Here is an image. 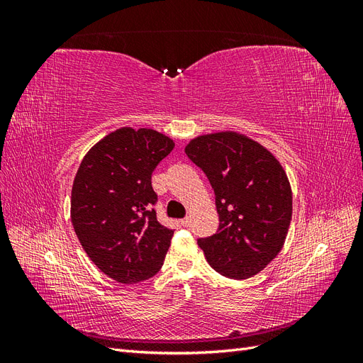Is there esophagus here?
I'll list each match as a JSON object with an SVG mask.
<instances>
[{"instance_id": "1", "label": "esophagus", "mask_w": 363, "mask_h": 363, "mask_svg": "<svg viewBox=\"0 0 363 363\" xmlns=\"http://www.w3.org/2000/svg\"><path fill=\"white\" fill-rule=\"evenodd\" d=\"M180 224L183 225V227H189L191 225V218L189 216H186V218H183L182 221H180Z\"/></svg>"}]
</instances>
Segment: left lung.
I'll return each instance as SVG.
<instances>
[{"mask_svg":"<svg viewBox=\"0 0 363 363\" xmlns=\"http://www.w3.org/2000/svg\"><path fill=\"white\" fill-rule=\"evenodd\" d=\"M184 152L215 192L218 230L199 239L208 265L228 279L256 276L276 259L291 224L292 192L281 164L232 131L196 138Z\"/></svg>","mask_w":363,"mask_h":363,"instance_id":"left-lung-1","label":"left lung"}]
</instances>
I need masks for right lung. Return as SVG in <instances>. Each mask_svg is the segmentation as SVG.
Instances as JSON below:
<instances>
[{
  "label": "right lung",
  "mask_w": 363,
  "mask_h": 363,
  "mask_svg": "<svg viewBox=\"0 0 363 363\" xmlns=\"http://www.w3.org/2000/svg\"><path fill=\"white\" fill-rule=\"evenodd\" d=\"M172 148L155 130L124 127L92 147L77 171L74 230L86 255L119 283L144 281L163 265L174 230L157 221L151 175Z\"/></svg>",
  "instance_id": "add662e5"
}]
</instances>
